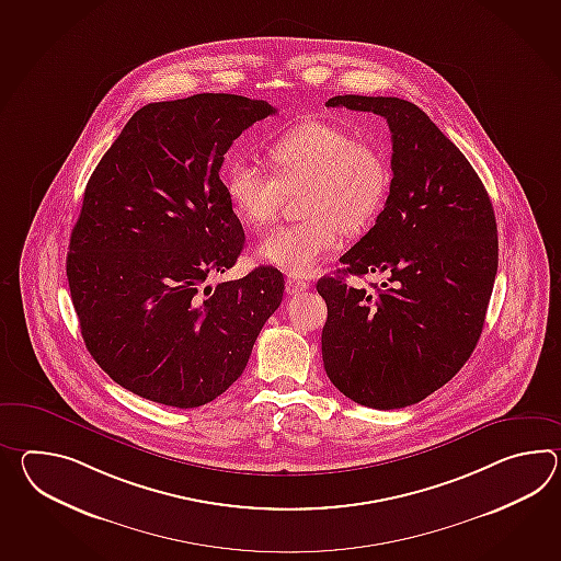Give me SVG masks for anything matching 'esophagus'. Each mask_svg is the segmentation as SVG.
I'll list each match as a JSON object with an SVG mask.
<instances>
[{"label": "esophagus", "mask_w": 561, "mask_h": 561, "mask_svg": "<svg viewBox=\"0 0 561 561\" xmlns=\"http://www.w3.org/2000/svg\"><path fill=\"white\" fill-rule=\"evenodd\" d=\"M306 289H310V284H308L306 279H298V277H287V294H299V291H306Z\"/></svg>", "instance_id": "34e87169"}]
</instances>
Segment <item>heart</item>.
<instances>
[{
  "label": "heart",
  "mask_w": 561,
  "mask_h": 561,
  "mask_svg": "<svg viewBox=\"0 0 561 561\" xmlns=\"http://www.w3.org/2000/svg\"><path fill=\"white\" fill-rule=\"evenodd\" d=\"M272 174L237 162L225 174V193L237 217L253 229L272 224L286 191H298V224L275 227L260 257L277 270L306 277L336 250L340 231L360 236L385 209L390 167L382 150L344 126L306 121L267 147Z\"/></svg>",
  "instance_id": "1"
}]
</instances>
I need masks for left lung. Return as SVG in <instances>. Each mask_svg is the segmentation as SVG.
I'll use <instances>...</instances> for the list:
<instances>
[{"instance_id":"1","label":"left lung","mask_w":561,"mask_h":561,"mask_svg":"<svg viewBox=\"0 0 561 561\" xmlns=\"http://www.w3.org/2000/svg\"><path fill=\"white\" fill-rule=\"evenodd\" d=\"M325 106L380 114L392 133L385 211L340 257L342 274L388 282L374 293L343 275L318 282L325 374L358 404L404 409L447 385L479 342L497 275L495 213L471 162L416 104L346 94Z\"/></svg>"}]
</instances>
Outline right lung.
<instances>
[{"instance_id": "obj_1", "label": "right lung", "mask_w": 561, "mask_h": 561, "mask_svg": "<svg viewBox=\"0 0 561 561\" xmlns=\"http://www.w3.org/2000/svg\"><path fill=\"white\" fill-rule=\"evenodd\" d=\"M265 100L195 94L133 114L88 181L66 275L88 352L142 399L195 409L245 370L284 296L275 267L205 286L245 233L219 171Z\"/></svg>"}]
</instances>
